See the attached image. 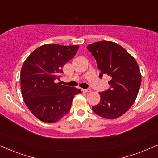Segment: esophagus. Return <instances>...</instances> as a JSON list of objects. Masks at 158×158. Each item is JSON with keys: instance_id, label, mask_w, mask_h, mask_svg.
Masks as SVG:
<instances>
[{"instance_id": "1", "label": "esophagus", "mask_w": 158, "mask_h": 158, "mask_svg": "<svg viewBox=\"0 0 158 158\" xmlns=\"http://www.w3.org/2000/svg\"><path fill=\"white\" fill-rule=\"evenodd\" d=\"M82 90L85 93H90V91H91V90H90V88H88V89H83Z\"/></svg>"}]
</instances>
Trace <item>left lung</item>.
<instances>
[{
	"label": "left lung",
	"instance_id": "8db88e82",
	"mask_svg": "<svg viewBox=\"0 0 158 158\" xmlns=\"http://www.w3.org/2000/svg\"><path fill=\"white\" fill-rule=\"evenodd\" d=\"M101 70L99 77L108 75L109 89L99 93L101 101L92 107L97 115L114 119L128 111L136 100L142 75L135 58L119 44L101 41L87 46Z\"/></svg>",
	"mask_w": 158,
	"mask_h": 158
}]
</instances>
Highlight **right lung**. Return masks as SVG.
Returning <instances> with one entry per match:
<instances>
[{
	"label": "right lung",
	"instance_id": "1",
	"mask_svg": "<svg viewBox=\"0 0 158 158\" xmlns=\"http://www.w3.org/2000/svg\"><path fill=\"white\" fill-rule=\"evenodd\" d=\"M78 45H42L27 58L21 70L23 101L30 111L43 122H57L70 111L73 99L81 93L76 88L55 83L62 68L78 50Z\"/></svg>",
	"mask_w": 158,
	"mask_h": 158
}]
</instances>
